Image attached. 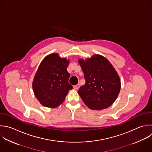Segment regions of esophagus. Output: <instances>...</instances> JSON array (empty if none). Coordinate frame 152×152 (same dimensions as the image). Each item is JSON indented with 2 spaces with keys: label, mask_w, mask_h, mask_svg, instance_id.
<instances>
[{
  "label": "esophagus",
  "mask_w": 152,
  "mask_h": 152,
  "mask_svg": "<svg viewBox=\"0 0 152 152\" xmlns=\"http://www.w3.org/2000/svg\"><path fill=\"white\" fill-rule=\"evenodd\" d=\"M73 88L75 89V90H78L79 88H80V85L79 84H77L75 86H73Z\"/></svg>",
  "instance_id": "obj_1"
}]
</instances>
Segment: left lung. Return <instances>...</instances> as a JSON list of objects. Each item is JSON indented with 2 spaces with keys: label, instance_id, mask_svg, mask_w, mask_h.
<instances>
[{
  "label": "left lung",
  "instance_id": "left-lung-1",
  "mask_svg": "<svg viewBox=\"0 0 152 152\" xmlns=\"http://www.w3.org/2000/svg\"><path fill=\"white\" fill-rule=\"evenodd\" d=\"M78 61L86 79V84L78 91L84 103L92 110H102L111 106L121 90L120 77L113 65L105 57L97 54Z\"/></svg>",
  "mask_w": 152,
  "mask_h": 152
}]
</instances>
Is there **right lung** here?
I'll list each match as a JSON object with an SVG mask.
<instances>
[{"label":"right lung","instance_id":"right-lung-1","mask_svg":"<svg viewBox=\"0 0 152 152\" xmlns=\"http://www.w3.org/2000/svg\"><path fill=\"white\" fill-rule=\"evenodd\" d=\"M69 61L57 53L46 56L40 64L33 81L34 94L44 106L55 108L61 104L72 86L67 71Z\"/></svg>","mask_w":152,"mask_h":152}]
</instances>
